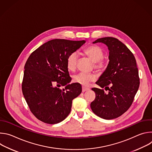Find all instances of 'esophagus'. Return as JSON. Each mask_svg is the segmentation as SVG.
Masks as SVG:
<instances>
[{"label": "esophagus", "mask_w": 152, "mask_h": 152, "mask_svg": "<svg viewBox=\"0 0 152 152\" xmlns=\"http://www.w3.org/2000/svg\"><path fill=\"white\" fill-rule=\"evenodd\" d=\"M90 90V89L88 88H86V87H82V92H85V91H87Z\"/></svg>", "instance_id": "obj_1"}]
</instances>
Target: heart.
I'll use <instances>...</instances> for the list:
<instances>
[{"label":"heart","mask_w":152,"mask_h":152,"mask_svg":"<svg viewBox=\"0 0 152 152\" xmlns=\"http://www.w3.org/2000/svg\"><path fill=\"white\" fill-rule=\"evenodd\" d=\"M84 53L94 62L95 68L98 70L103 69L106 66V62L103 59V50L97 46H91L84 50ZM78 55L76 52L71 53L67 58V66L69 70L74 71L77 66ZM96 76L93 74L79 73L73 76L74 82L82 85H88L90 82L94 80Z\"/></svg>","instance_id":"b5f03b06"}]
</instances>
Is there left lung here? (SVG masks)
Here are the masks:
<instances>
[{
  "instance_id": "1",
  "label": "left lung",
  "mask_w": 152,
  "mask_h": 152,
  "mask_svg": "<svg viewBox=\"0 0 152 152\" xmlns=\"http://www.w3.org/2000/svg\"><path fill=\"white\" fill-rule=\"evenodd\" d=\"M97 42L106 45L110 61L96 83L109 92L92 88L96 98L90 106L99 117L111 120L121 115L131 106L140 86L138 70L133 53L118 39L104 37L93 42Z\"/></svg>"
}]
</instances>
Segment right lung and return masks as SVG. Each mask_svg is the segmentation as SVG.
I'll return each instance as SVG.
<instances>
[{
	"label": "right lung",
	"instance_id": "1",
	"mask_svg": "<svg viewBox=\"0 0 152 152\" xmlns=\"http://www.w3.org/2000/svg\"><path fill=\"white\" fill-rule=\"evenodd\" d=\"M85 40L55 39L43 44L28 58L25 66L22 92L32 113L40 121L56 124L71 111L72 100L82 92L78 83L70 84L72 78L67 58L83 44ZM55 83L62 90L53 86Z\"/></svg>",
	"mask_w": 152,
	"mask_h": 152
}]
</instances>
